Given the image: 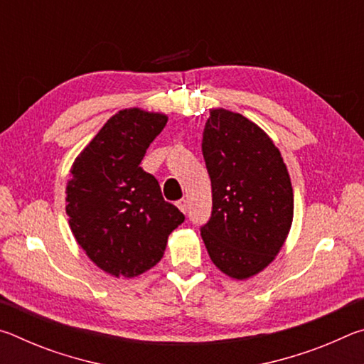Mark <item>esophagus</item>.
I'll return each mask as SVG.
<instances>
[{
	"mask_svg": "<svg viewBox=\"0 0 364 364\" xmlns=\"http://www.w3.org/2000/svg\"><path fill=\"white\" fill-rule=\"evenodd\" d=\"M176 207L180 208V210L183 212V213H186V210H188V202L184 200V199H180L176 202Z\"/></svg>",
	"mask_w": 364,
	"mask_h": 364,
	"instance_id": "34e87169",
	"label": "esophagus"
}]
</instances>
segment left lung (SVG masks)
<instances>
[{
	"label": "left lung",
	"instance_id": "8db88e82",
	"mask_svg": "<svg viewBox=\"0 0 364 364\" xmlns=\"http://www.w3.org/2000/svg\"><path fill=\"white\" fill-rule=\"evenodd\" d=\"M202 154L212 181V217L200 228L215 267L249 279L274 260L294 218L284 160L267 133L244 115L212 109Z\"/></svg>",
	"mask_w": 364,
	"mask_h": 364
}]
</instances>
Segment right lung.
I'll return each instance as SVG.
<instances>
[{"label":"right lung","mask_w":364,"mask_h":364,"mask_svg":"<svg viewBox=\"0 0 364 364\" xmlns=\"http://www.w3.org/2000/svg\"><path fill=\"white\" fill-rule=\"evenodd\" d=\"M168 117L123 109L78 154L65 188L75 241L97 268L134 278L164 257L170 232L184 221L164 200L159 181L139 167Z\"/></svg>","instance_id":"1"}]
</instances>
